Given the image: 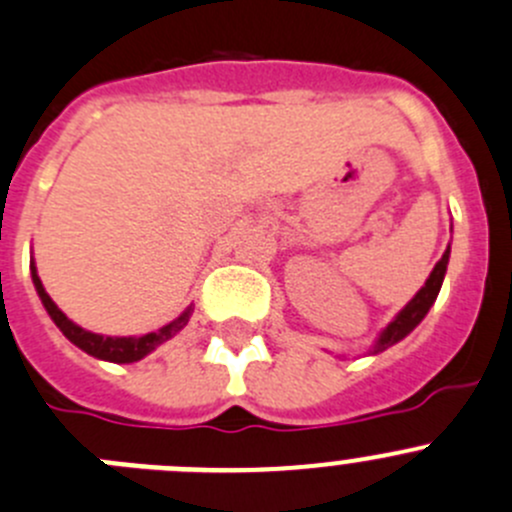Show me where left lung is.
I'll return each instance as SVG.
<instances>
[{"label":"left lung","mask_w":512,"mask_h":512,"mask_svg":"<svg viewBox=\"0 0 512 512\" xmlns=\"http://www.w3.org/2000/svg\"><path fill=\"white\" fill-rule=\"evenodd\" d=\"M447 261H450V246H447V251L442 253V259L437 261L435 269H432L430 279L425 281V286H422L420 291L415 294V299L410 301V304L405 306V309L399 311L397 316H394L392 324L387 326L382 332V337L377 339V344H374L372 354H379L384 352L387 347H392V344H397L399 339H405L407 334L415 329L417 324H420L422 319L427 316V311H430V306L435 304L437 294H440V286H442V279H445V271H447Z\"/></svg>","instance_id":"obj_1"}]
</instances>
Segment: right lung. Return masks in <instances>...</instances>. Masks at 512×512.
<instances>
[{
	"instance_id": "1",
	"label": "right lung",
	"mask_w": 512,
	"mask_h": 512,
	"mask_svg": "<svg viewBox=\"0 0 512 512\" xmlns=\"http://www.w3.org/2000/svg\"><path fill=\"white\" fill-rule=\"evenodd\" d=\"M32 281H34V289H37V294H40L42 304H45L47 314H50L52 321L60 326V332L65 334V337L70 339L75 347H80L82 352L92 354V357H97V359H105V362H115V364L138 362V359H143L145 354L153 352L155 347H160V344L168 342L170 337H175V334H178L180 329L188 324V319H191V309H188V311H183V314H180L173 324L163 326V329H158V332L143 334V337H100V334L85 332L82 326L72 324V321L67 319L60 309H57V304L50 299V294L45 291V286H42V281H40V276H37V271H34V266H32Z\"/></svg>"
}]
</instances>
